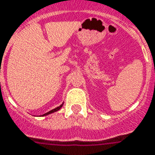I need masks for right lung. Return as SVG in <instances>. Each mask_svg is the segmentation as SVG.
I'll return each instance as SVG.
<instances>
[{
  "label": "right lung",
  "instance_id": "add662e5",
  "mask_svg": "<svg viewBox=\"0 0 155 155\" xmlns=\"http://www.w3.org/2000/svg\"><path fill=\"white\" fill-rule=\"evenodd\" d=\"M62 106H63V104H61V105H60V106H59V107H57L54 108V109H52V110H51V111H49V112H48V113H44V114H43V115H42V117H43V116H47V115H48V114H51V113H55V112H57L58 110L61 109V107H62Z\"/></svg>",
  "mask_w": 155,
  "mask_h": 155
}]
</instances>
